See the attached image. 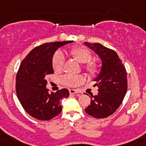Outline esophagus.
I'll use <instances>...</instances> for the list:
<instances>
[{"label": "esophagus", "instance_id": "obj_1", "mask_svg": "<svg viewBox=\"0 0 146 146\" xmlns=\"http://www.w3.org/2000/svg\"><path fill=\"white\" fill-rule=\"evenodd\" d=\"M69 93L70 94H76V93H78V91L76 90H74V89H70L69 90Z\"/></svg>", "mask_w": 146, "mask_h": 146}]
</instances>
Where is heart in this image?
I'll list each match as a JSON object with an SVG mask.
<instances>
[{"mask_svg":"<svg viewBox=\"0 0 146 146\" xmlns=\"http://www.w3.org/2000/svg\"><path fill=\"white\" fill-rule=\"evenodd\" d=\"M70 55L80 64H86L84 68L90 74H96L98 72V64L95 61L91 62L92 53L84 47H75L70 50ZM65 58L61 53H56L53 57L52 66L54 70L56 72L62 71L64 66ZM60 81L67 86H77L84 82V78L80 75H65L61 78Z\"/></svg>","mask_w":146,"mask_h":146,"instance_id":"1","label":"heart"}]
</instances>
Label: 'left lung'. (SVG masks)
Instances as JSON below:
<instances>
[{
	"label": "left lung",
	"instance_id": "obj_1",
	"mask_svg": "<svg viewBox=\"0 0 146 146\" xmlns=\"http://www.w3.org/2000/svg\"><path fill=\"white\" fill-rule=\"evenodd\" d=\"M102 60V67L94 80L98 87L96 96H92L90 104L85 109L87 114L97 119L107 118L121 105L127 89L125 66L113 50L99 43L84 42Z\"/></svg>",
	"mask_w": 146,
	"mask_h": 146
}]
</instances>
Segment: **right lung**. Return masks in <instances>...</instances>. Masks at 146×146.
<instances>
[{
    "mask_svg": "<svg viewBox=\"0 0 146 146\" xmlns=\"http://www.w3.org/2000/svg\"><path fill=\"white\" fill-rule=\"evenodd\" d=\"M73 41L44 43L36 47L22 60L16 75L17 97L29 115L38 120H50L61 113V99L69 92L62 89L49 93L46 88L48 74H53V56L57 49Z\"/></svg>",
    "mask_w": 146,
    "mask_h": 146,
    "instance_id": "1",
    "label": "right lung"
}]
</instances>
